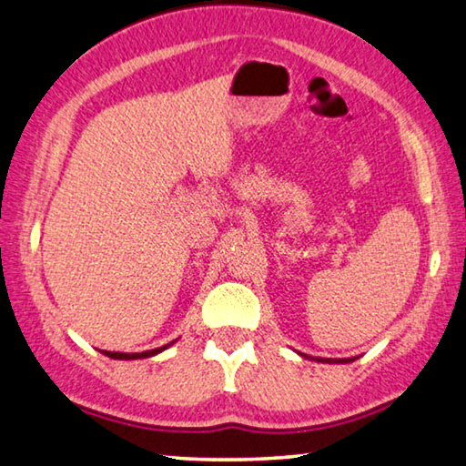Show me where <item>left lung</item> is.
Segmentation results:
<instances>
[{
  "label": "left lung",
  "instance_id": "obj_1",
  "mask_svg": "<svg viewBox=\"0 0 466 466\" xmlns=\"http://www.w3.org/2000/svg\"><path fill=\"white\" fill-rule=\"evenodd\" d=\"M316 361L319 363H350V361H355V359H316Z\"/></svg>",
  "mask_w": 466,
  "mask_h": 466
}]
</instances>
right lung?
Segmentation results:
<instances>
[{"label": "right lung", "mask_w": 466, "mask_h": 466, "mask_svg": "<svg viewBox=\"0 0 466 466\" xmlns=\"http://www.w3.org/2000/svg\"><path fill=\"white\" fill-rule=\"evenodd\" d=\"M174 342H177V340H172V342H168V345L157 347V349H152V350H144V353H116V350H101V353L111 357V359H119V361H134V359H147V357H154L157 353H162V350L172 347Z\"/></svg>", "instance_id": "add662e5"}]
</instances>
